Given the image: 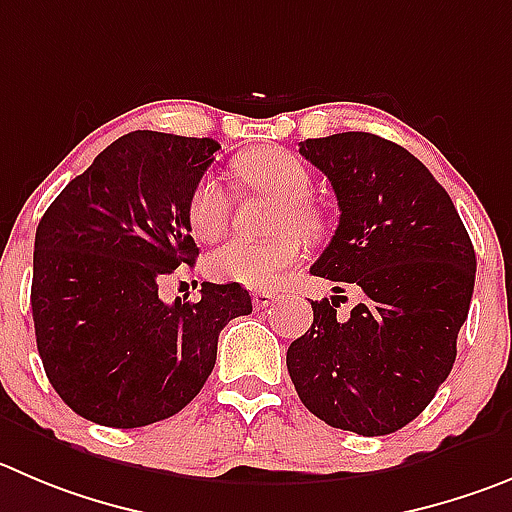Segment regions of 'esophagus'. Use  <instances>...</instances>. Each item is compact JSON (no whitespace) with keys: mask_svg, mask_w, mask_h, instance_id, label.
<instances>
[{"mask_svg":"<svg viewBox=\"0 0 512 512\" xmlns=\"http://www.w3.org/2000/svg\"><path fill=\"white\" fill-rule=\"evenodd\" d=\"M252 300H255V308H267L275 300V293H270V290H255Z\"/></svg>","mask_w":512,"mask_h":512,"instance_id":"obj_1","label":"esophagus"}]
</instances>
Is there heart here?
Returning <instances> with one entry per match:
<instances>
[{"instance_id":"heart-1","label":"heart","mask_w":512,"mask_h":512,"mask_svg":"<svg viewBox=\"0 0 512 512\" xmlns=\"http://www.w3.org/2000/svg\"><path fill=\"white\" fill-rule=\"evenodd\" d=\"M234 171L247 186L283 199L275 214V232L298 229L308 237H318L323 229V214L308 202L313 179L303 161L285 148H257L242 156ZM229 194L217 176H204L189 202L191 232L199 240H214L224 232L229 219ZM303 257V242L298 234L285 232L265 242L229 240L209 255L207 272L222 283H240L252 290H275L285 272Z\"/></svg>"}]
</instances>
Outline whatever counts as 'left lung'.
Segmentation results:
<instances>
[{"instance_id": "8db88e82", "label": "left lung", "mask_w": 512, "mask_h": 512, "mask_svg": "<svg viewBox=\"0 0 512 512\" xmlns=\"http://www.w3.org/2000/svg\"><path fill=\"white\" fill-rule=\"evenodd\" d=\"M331 181L338 229L310 267L364 298L341 315L315 300L290 343L300 401L326 424L381 437L417 419L450 376L475 288V247L450 194L407 148L348 131L300 141Z\"/></svg>"}]
</instances>
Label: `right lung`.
<instances>
[{
	"label": "right lung",
	"instance_id": "right-lung-1",
	"mask_svg": "<svg viewBox=\"0 0 512 512\" xmlns=\"http://www.w3.org/2000/svg\"><path fill=\"white\" fill-rule=\"evenodd\" d=\"M219 143L133 131L47 207L32 260V321L52 389L80 417L133 429L202 391L219 331L252 313L240 283L164 303L159 283L199 255L189 202Z\"/></svg>",
	"mask_w": 512,
	"mask_h": 512
}]
</instances>
